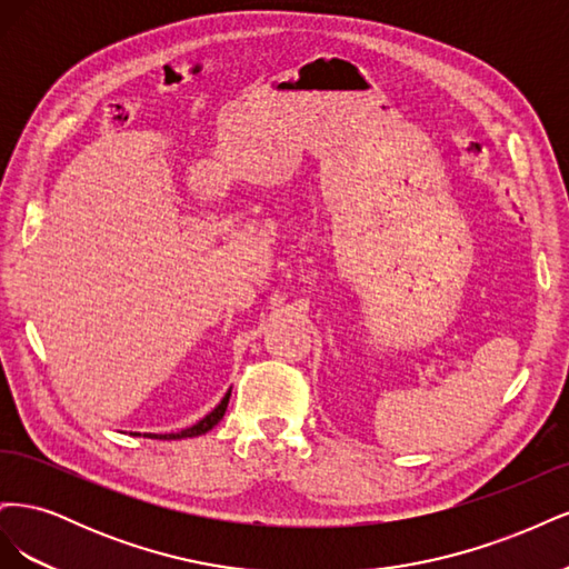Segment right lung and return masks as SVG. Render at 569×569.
<instances>
[{"instance_id": "obj_1", "label": "right lung", "mask_w": 569, "mask_h": 569, "mask_svg": "<svg viewBox=\"0 0 569 569\" xmlns=\"http://www.w3.org/2000/svg\"><path fill=\"white\" fill-rule=\"evenodd\" d=\"M230 391H232V389H228V393L222 396V401H220V403L209 412V416L201 418L197 425L187 427V429H180V432H173V435H161V437H153V439H187V437H199V435H206V432H209V429H213V427L222 420V416H226L228 401H230Z\"/></svg>"}]
</instances>
